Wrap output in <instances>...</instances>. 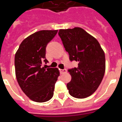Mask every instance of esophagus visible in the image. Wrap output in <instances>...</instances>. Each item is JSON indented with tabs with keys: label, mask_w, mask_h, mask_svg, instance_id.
Listing matches in <instances>:
<instances>
[{
	"label": "esophagus",
	"mask_w": 122,
	"mask_h": 122,
	"mask_svg": "<svg viewBox=\"0 0 122 122\" xmlns=\"http://www.w3.org/2000/svg\"><path fill=\"white\" fill-rule=\"evenodd\" d=\"M66 69H61L60 70V72H61V74H63V73H65L66 72Z\"/></svg>",
	"instance_id": "34e87169"
}]
</instances>
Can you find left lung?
Returning a JSON list of instances; mask_svg holds the SVG:
<instances>
[{"label":"left lung","mask_w":122,"mask_h":122,"mask_svg":"<svg viewBox=\"0 0 122 122\" xmlns=\"http://www.w3.org/2000/svg\"><path fill=\"white\" fill-rule=\"evenodd\" d=\"M70 60L78 62V67L68 71L71 79L67 84L70 95L86 98L101 83L106 70V59L100 43L93 36L80 27L60 29L58 32Z\"/></svg>","instance_id":"left-lung-1"}]
</instances>
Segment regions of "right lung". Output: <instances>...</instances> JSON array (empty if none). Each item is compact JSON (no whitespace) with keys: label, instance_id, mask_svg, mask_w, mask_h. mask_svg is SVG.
Wrapping results in <instances>:
<instances>
[{"label":"right lung","instance_id":"right-lung-1","mask_svg":"<svg viewBox=\"0 0 122 122\" xmlns=\"http://www.w3.org/2000/svg\"><path fill=\"white\" fill-rule=\"evenodd\" d=\"M57 30L36 32L23 40L15 57L16 77L22 90L30 100L45 102L54 95L55 84L59 76L57 68L43 66L48 61L46 46Z\"/></svg>","mask_w":122,"mask_h":122}]
</instances>
